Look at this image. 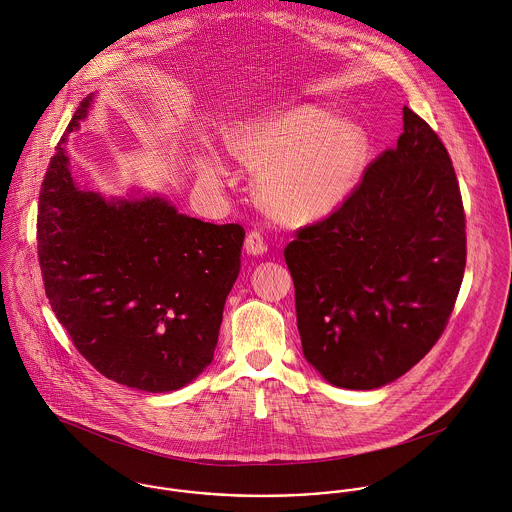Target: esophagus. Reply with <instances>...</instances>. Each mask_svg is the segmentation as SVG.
<instances>
[{"mask_svg":"<svg viewBox=\"0 0 512 512\" xmlns=\"http://www.w3.org/2000/svg\"><path fill=\"white\" fill-rule=\"evenodd\" d=\"M245 251L249 255H263L267 251V241L259 229H251L245 237Z\"/></svg>","mask_w":512,"mask_h":512,"instance_id":"1","label":"esophagus"}]
</instances>
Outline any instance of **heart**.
<instances>
[{
    "instance_id": "1",
    "label": "heart",
    "mask_w": 512,
    "mask_h": 512,
    "mask_svg": "<svg viewBox=\"0 0 512 512\" xmlns=\"http://www.w3.org/2000/svg\"><path fill=\"white\" fill-rule=\"evenodd\" d=\"M231 145L249 169L259 171L263 206L286 224H308L336 212L369 155L361 127L312 106L249 123ZM204 169L212 178L224 174L218 161Z\"/></svg>"
}]
</instances>
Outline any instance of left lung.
<instances>
[{"instance_id": "1", "label": "left lung", "mask_w": 512, "mask_h": 512, "mask_svg": "<svg viewBox=\"0 0 512 512\" xmlns=\"http://www.w3.org/2000/svg\"><path fill=\"white\" fill-rule=\"evenodd\" d=\"M397 147L336 212L284 247L302 353L343 389H379L444 334L463 281L465 212L438 133L402 108Z\"/></svg>"}]
</instances>
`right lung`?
Returning <instances> with one entry per match:
<instances>
[{"mask_svg":"<svg viewBox=\"0 0 512 512\" xmlns=\"http://www.w3.org/2000/svg\"><path fill=\"white\" fill-rule=\"evenodd\" d=\"M92 96L66 135L86 117ZM58 143L39 192L45 292L80 355L115 383L176 391L214 359L245 229L178 214L161 198L80 190Z\"/></svg>","mask_w":512,"mask_h":512,"instance_id":"right-lung-1","label":"right lung"}]
</instances>
